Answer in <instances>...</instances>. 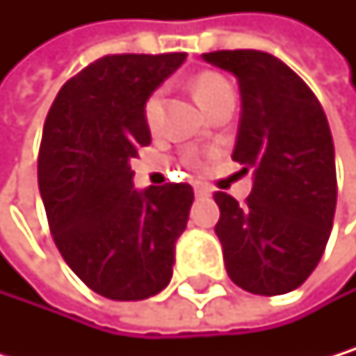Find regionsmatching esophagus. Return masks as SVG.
I'll use <instances>...</instances> for the list:
<instances>
[{"label":"esophagus","instance_id":"34e87169","mask_svg":"<svg viewBox=\"0 0 356 356\" xmlns=\"http://www.w3.org/2000/svg\"><path fill=\"white\" fill-rule=\"evenodd\" d=\"M194 192H196L198 198H207V196H211V190H209L207 186H194Z\"/></svg>","mask_w":356,"mask_h":356}]
</instances>
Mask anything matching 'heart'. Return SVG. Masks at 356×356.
<instances>
[{"label": "heart", "mask_w": 356, "mask_h": 356, "mask_svg": "<svg viewBox=\"0 0 356 356\" xmlns=\"http://www.w3.org/2000/svg\"><path fill=\"white\" fill-rule=\"evenodd\" d=\"M194 93H196L198 104L204 111H207L220 98H224V95H230L232 89H230V85L222 76L207 72V74H200L194 81ZM160 115H162V91H156V93H152V98H149L147 104H145V121L154 128L160 121Z\"/></svg>", "instance_id": "heart-1"}]
</instances>
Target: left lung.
Listing matches in <instances>:
<instances>
[{"label":"left lung","mask_w":356,"mask_h":356,"mask_svg":"<svg viewBox=\"0 0 356 356\" xmlns=\"http://www.w3.org/2000/svg\"><path fill=\"white\" fill-rule=\"evenodd\" d=\"M202 59L239 83L232 160L252 168L245 204L216 194L228 277L254 295L291 293L316 269L333 226L337 179L327 115L312 89L269 53L216 51Z\"/></svg>","instance_id":"1"}]
</instances>
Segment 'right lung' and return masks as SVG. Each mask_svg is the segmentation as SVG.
I'll list each match as a JSON object with an SVG mask.
<instances>
[{
    "label": "right lung",
    "instance_id": "add662e5",
    "mask_svg": "<svg viewBox=\"0 0 356 356\" xmlns=\"http://www.w3.org/2000/svg\"><path fill=\"white\" fill-rule=\"evenodd\" d=\"M186 53L106 55L67 81L49 111L38 186L55 245L93 293L140 301L164 291L188 226V184L134 188L152 143L145 104Z\"/></svg>",
    "mask_w": 356,
    "mask_h": 356
}]
</instances>
